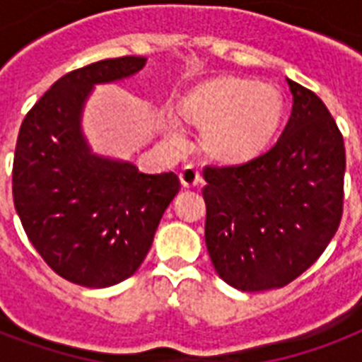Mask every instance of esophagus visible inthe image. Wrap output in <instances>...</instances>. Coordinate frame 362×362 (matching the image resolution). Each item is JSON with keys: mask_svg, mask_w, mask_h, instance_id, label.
Returning <instances> with one entry per match:
<instances>
[{"mask_svg": "<svg viewBox=\"0 0 362 362\" xmlns=\"http://www.w3.org/2000/svg\"><path fill=\"white\" fill-rule=\"evenodd\" d=\"M180 184L184 187H195L201 184V175L197 169H193L192 165L184 167L180 173Z\"/></svg>", "mask_w": 362, "mask_h": 362, "instance_id": "1", "label": "esophagus"}]
</instances>
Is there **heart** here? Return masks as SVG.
Returning <instances> with one entry per match:
<instances>
[{
	"label": "heart",
	"mask_w": 362,
	"mask_h": 362,
	"mask_svg": "<svg viewBox=\"0 0 362 362\" xmlns=\"http://www.w3.org/2000/svg\"><path fill=\"white\" fill-rule=\"evenodd\" d=\"M178 116L201 129V148L223 165L252 161L269 148L286 116L284 93L272 84L221 75L199 82L178 103ZM165 136L184 142L175 120L165 122Z\"/></svg>",
	"instance_id": "1"
}]
</instances>
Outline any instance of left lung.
I'll return each instance as SVG.
<instances>
[{
	"label": "left lung",
	"instance_id": "1",
	"mask_svg": "<svg viewBox=\"0 0 362 362\" xmlns=\"http://www.w3.org/2000/svg\"><path fill=\"white\" fill-rule=\"evenodd\" d=\"M287 84L291 116L274 146L203 173L209 255L221 280L240 291L287 286L325 252L342 220V133L314 92Z\"/></svg>",
	"mask_w": 362,
	"mask_h": 362
}]
</instances>
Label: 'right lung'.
<instances>
[{
  "instance_id": "add662e5",
  "label": "right lung",
  "mask_w": 362,
  "mask_h": 362,
  "mask_svg": "<svg viewBox=\"0 0 362 362\" xmlns=\"http://www.w3.org/2000/svg\"><path fill=\"white\" fill-rule=\"evenodd\" d=\"M144 65L142 56H124L71 71L20 125L14 209L48 267L78 286L109 287L135 274L180 189L175 173H139L129 161L93 153L82 135L93 86L124 81Z\"/></svg>"
}]
</instances>
